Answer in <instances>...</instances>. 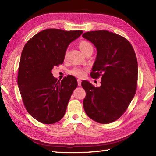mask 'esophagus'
I'll list each match as a JSON object with an SVG mask.
<instances>
[{
	"mask_svg": "<svg viewBox=\"0 0 156 156\" xmlns=\"http://www.w3.org/2000/svg\"><path fill=\"white\" fill-rule=\"evenodd\" d=\"M78 85L79 86V87H80V86H81V83H82V81H81V80H80V79H78Z\"/></svg>",
	"mask_w": 156,
	"mask_h": 156,
	"instance_id": "34e87169",
	"label": "esophagus"
}]
</instances>
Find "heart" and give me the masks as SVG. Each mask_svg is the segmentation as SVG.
Wrapping results in <instances>:
<instances>
[{
	"instance_id": "heart-1",
	"label": "heart",
	"mask_w": 156,
	"mask_h": 156,
	"mask_svg": "<svg viewBox=\"0 0 156 156\" xmlns=\"http://www.w3.org/2000/svg\"><path fill=\"white\" fill-rule=\"evenodd\" d=\"M78 45L79 48H80V50L83 52L84 54H85L88 49L92 48V46L90 43L85 40L80 41L79 42ZM69 73H70L71 74L76 76V77L80 78L82 77V76H84L85 74V69L80 68H74V69H72V70L69 71Z\"/></svg>"
}]
</instances>
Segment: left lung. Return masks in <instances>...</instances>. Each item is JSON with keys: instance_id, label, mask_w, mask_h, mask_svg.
I'll use <instances>...</instances> for the list:
<instances>
[{"instance_id": "8db88e82", "label": "left lung", "mask_w": 156, "mask_h": 156, "mask_svg": "<svg viewBox=\"0 0 156 156\" xmlns=\"http://www.w3.org/2000/svg\"><path fill=\"white\" fill-rule=\"evenodd\" d=\"M82 37L97 49L90 73L101 77V86L82 82L87 92L84 108L89 117L102 124L111 123L123 115L137 90L138 66L133 46L127 39L105 30L86 32Z\"/></svg>"}]
</instances>
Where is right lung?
Masks as SVG:
<instances>
[{
  "mask_svg": "<svg viewBox=\"0 0 156 156\" xmlns=\"http://www.w3.org/2000/svg\"><path fill=\"white\" fill-rule=\"evenodd\" d=\"M81 30L48 29L26 43L20 59L17 82L26 110L41 123L53 124L64 117L77 80L69 75L59 82L51 73L62 64L68 46Z\"/></svg>",
  "mask_w": 156,
  "mask_h": 156,
  "instance_id": "right-lung-1",
  "label": "right lung"
}]
</instances>
